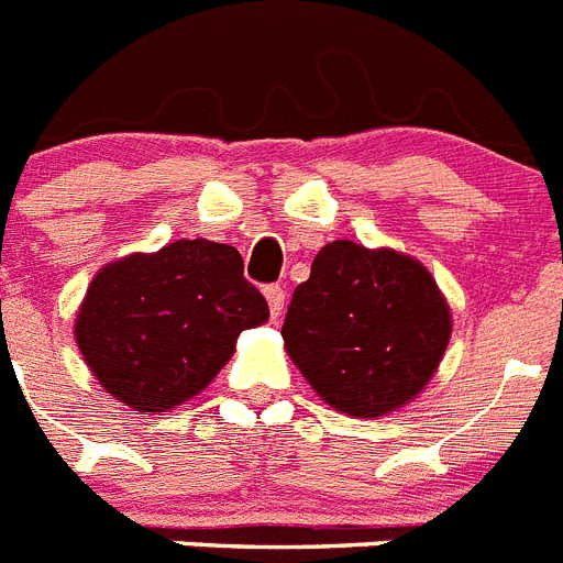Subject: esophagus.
Masks as SVG:
<instances>
[{"mask_svg":"<svg viewBox=\"0 0 563 563\" xmlns=\"http://www.w3.org/2000/svg\"><path fill=\"white\" fill-rule=\"evenodd\" d=\"M265 298H267V307H271V316L278 318L285 312V290L278 285L265 287Z\"/></svg>","mask_w":563,"mask_h":563,"instance_id":"obj_1","label":"esophagus"}]
</instances>
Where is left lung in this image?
Wrapping results in <instances>:
<instances>
[{"mask_svg":"<svg viewBox=\"0 0 563 563\" xmlns=\"http://www.w3.org/2000/svg\"><path fill=\"white\" fill-rule=\"evenodd\" d=\"M451 327L449 301L422 262L335 239L292 292L282 338L327 406L383 417L429 386Z\"/></svg>","mask_w":563,"mask_h":563,"instance_id":"obj_1","label":"left lung"}]
</instances>
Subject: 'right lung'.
<instances>
[{"instance_id":"1","label":"right lung","mask_w":563,"mask_h":563,"mask_svg":"<svg viewBox=\"0 0 563 563\" xmlns=\"http://www.w3.org/2000/svg\"><path fill=\"white\" fill-rule=\"evenodd\" d=\"M267 318L236 247L177 239L96 273L78 307L76 343L107 395L157 415L200 395L236 352L239 332Z\"/></svg>"}]
</instances>
